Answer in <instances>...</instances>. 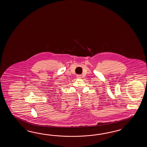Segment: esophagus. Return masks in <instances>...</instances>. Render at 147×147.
I'll return each mask as SVG.
<instances>
[{"mask_svg":"<svg viewBox=\"0 0 147 147\" xmlns=\"http://www.w3.org/2000/svg\"><path fill=\"white\" fill-rule=\"evenodd\" d=\"M77 77L78 78H81V76L79 75H77Z\"/></svg>","mask_w":147,"mask_h":147,"instance_id":"esophagus-1","label":"esophagus"}]
</instances>
